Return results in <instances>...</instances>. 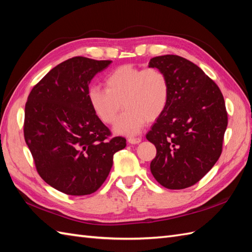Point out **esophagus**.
I'll return each instance as SVG.
<instances>
[{"label":"esophagus","instance_id":"esophagus-1","mask_svg":"<svg viewBox=\"0 0 252 252\" xmlns=\"http://www.w3.org/2000/svg\"><path fill=\"white\" fill-rule=\"evenodd\" d=\"M142 140V137H128L127 142L130 144H138Z\"/></svg>","mask_w":252,"mask_h":252}]
</instances>
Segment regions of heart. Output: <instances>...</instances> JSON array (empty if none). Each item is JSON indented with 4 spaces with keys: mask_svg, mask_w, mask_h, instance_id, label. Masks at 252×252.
I'll use <instances>...</instances> for the list:
<instances>
[{
    "mask_svg": "<svg viewBox=\"0 0 252 252\" xmlns=\"http://www.w3.org/2000/svg\"><path fill=\"white\" fill-rule=\"evenodd\" d=\"M106 89L92 86L88 99L93 112L105 125H113L124 106L116 131L134 135L147 122H154L165 112L171 99L167 75L157 67H138L124 64L105 77Z\"/></svg>",
    "mask_w": 252,
    "mask_h": 252,
    "instance_id": "obj_1",
    "label": "heart"
}]
</instances>
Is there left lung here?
Segmentation results:
<instances>
[{
  "mask_svg": "<svg viewBox=\"0 0 252 252\" xmlns=\"http://www.w3.org/2000/svg\"><path fill=\"white\" fill-rule=\"evenodd\" d=\"M149 67L162 69L171 99L146 138L157 148L150 171L171 190L195 185L222 153L227 113L217 84L194 63L175 55L155 57Z\"/></svg>",
  "mask_w": 252,
  "mask_h": 252,
  "instance_id": "1",
  "label": "left lung"
}]
</instances>
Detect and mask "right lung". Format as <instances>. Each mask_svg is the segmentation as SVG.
Listing matches in <instances>:
<instances>
[{
	"mask_svg": "<svg viewBox=\"0 0 252 252\" xmlns=\"http://www.w3.org/2000/svg\"><path fill=\"white\" fill-rule=\"evenodd\" d=\"M113 61L74 57L33 87L23 134L38 175L68 195L95 192L106 180L115 153L126 139L112 136L88 99L91 79Z\"/></svg>",
	"mask_w": 252,
	"mask_h": 252,
	"instance_id": "1",
	"label": "right lung"
}]
</instances>
